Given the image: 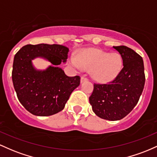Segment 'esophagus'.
<instances>
[{
    "label": "esophagus",
    "mask_w": 157,
    "mask_h": 157,
    "mask_svg": "<svg viewBox=\"0 0 157 157\" xmlns=\"http://www.w3.org/2000/svg\"><path fill=\"white\" fill-rule=\"evenodd\" d=\"M87 78L85 76V75H83V76H82V78H81V82H83L84 81H87Z\"/></svg>",
    "instance_id": "esophagus-1"
}]
</instances>
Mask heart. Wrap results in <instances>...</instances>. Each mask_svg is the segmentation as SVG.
<instances>
[{
	"instance_id": "obj_1",
	"label": "heart",
	"mask_w": 157,
	"mask_h": 157,
	"mask_svg": "<svg viewBox=\"0 0 157 157\" xmlns=\"http://www.w3.org/2000/svg\"><path fill=\"white\" fill-rule=\"evenodd\" d=\"M70 63L75 67L92 70V75L99 82H107L117 76L122 67V59L118 53H109L97 49L80 51L78 57L71 56Z\"/></svg>"
}]
</instances>
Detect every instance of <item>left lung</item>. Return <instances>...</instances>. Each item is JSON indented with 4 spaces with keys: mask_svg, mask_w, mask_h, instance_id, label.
Instances as JSON below:
<instances>
[{
    "mask_svg": "<svg viewBox=\"0 0 157 157\" xmlns=\"http://www.w3.org/2000/svg\"><path fill=\"white\" fill-rule=\"evenodd\" d=\"M113 48L120 53L123 68L108 84L94 83L89 98L96 115L110 121L120 120L134 108L145 82L142 58L126 46Z\"/></svg>",
    "mask_w": 157,
    "mask_h": 157,
    "instance_id": "left-lung-1",
    "label": "left lung"
}]
</instances>
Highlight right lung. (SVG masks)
Masks as SVG:
<instances>
[{"instance_id":"1","label":"right lung","mask_w":157,"mask_h":157,"mask_svg":"<svg viewBox=\"0 0 157 157\" xmlns=\"http://www.w3.org/2000/svg\"><path fill=\"white\" fill-rule=\"evenodd\" d=\"M69 49L59 44H27L15 54L12 78L17 98L32 114L53 115L62 110L72 92L80 84V76L69 77L58 67L66 61ZM43 57L54 67L44 71L34 70L31 60Z\"/></svg>"}]
</instances>
